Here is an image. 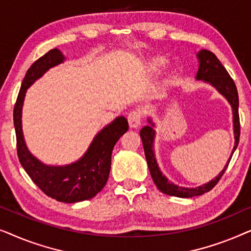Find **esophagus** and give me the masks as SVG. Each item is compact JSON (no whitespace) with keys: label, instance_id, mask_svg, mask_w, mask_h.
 Listing matches in <instances>:
<instances>
[{"label":"esophagus","instance_id":"obj_1","mask_svg":"<svg viewBox=\"0 0 251 251\" xmlns=\"http://www.w3.org/2000/svg\"><path fill=\"white\" fill-rule=\"evenodd\" d=\"M128 122L130 128L137 129L140 126V122H142V114L138 111H133L130 112L128 115Z\"/></svg>","mask_w":251,"mask_h":251}]
</instances>
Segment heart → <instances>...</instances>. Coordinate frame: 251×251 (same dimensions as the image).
I'll use <instances>...</instances> for the list:
<instances>
[{
	"mask_svg": "<svg viewBox=\"0 0 251 251\" xmlns=\"http://www.w3.org/2000/svg\"><path fill=\"white\" fill-rule=\"evenodd\" d=\"M168 64V59L166 57L159 56V57H153L151 58L149 61V67L152 71H159L161 68H163Z\"/></svg>",
	"mask_w": 251,
	"mask_h": 251,
	"instance_id": "heart-1",
	"label": "heart"
}]
</instances>
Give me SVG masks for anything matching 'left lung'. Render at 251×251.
<instances>
[{
    "label": "left lung",
    "instance_id": "1",
    "mask_svg": "<svg viewBox=\"0 0 251 251\" xmlns=\"http://www.w3.org/2000/svg\"><path fill=\"white\" fill-rule=\"evenodd\" d=\"M199 59V70L195 76V80L204 82V83L210 84L214 87L223 97H225L226 100L232 107L233 113V131H234V146H233L232 153L229 155V159L226 162L225 167L223 170L216 176L214 179H211L208 183H205L201 186L197 187H181L179 185H176L168 179V178L162 174L160 170L159 164H157L155 152H154V139H155V130H154V122L152 119L147 118V122L150 123L149 126H145L140 130V138L143 140L144 151H145V156L147 164H149V169L151 173V176L153 178L154 184L156 187L162 192V193L167 195H171V197H178V198H193L198 197V195H202L207 193L215 185L218 183L221 179L223 174L225 173L226 168H227L229 161L232 159L233 153L236 150L239 145V138H240V119H239V96L238 90H236L234 81L229 76L227 71L223 66L218 58L215 56L211 51L209 50H201L199 51L197 54Z\"/></svg>",
    "mask_w": 251,
    "mask_h": 251
}]
</instances>
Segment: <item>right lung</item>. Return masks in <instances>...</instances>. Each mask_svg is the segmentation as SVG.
<instances>
[{"label":"right lung","mask_w":251,"mask_h":251,"mask_svg":"<svg viewBox=\"0 0 251 251\" xmlns=\"http://www.w3.org/2000/svg\"><path fill=\"white\" fill-rule=\"evenodd\" d=\"M64 60L63 52L52 49L28 68L13 109V123L19 161L30 179L48 197L59 202L75 203L92 199L104 188L111 170L113 149L120 137L128 131L129 125L125 116L115 118L95 136L87 152L73 163L48 166L34 156L26 145L23 132L22 115L26 91L46 72Z\"/></svg>","instance_id":"add662e5"}]
</instances>
